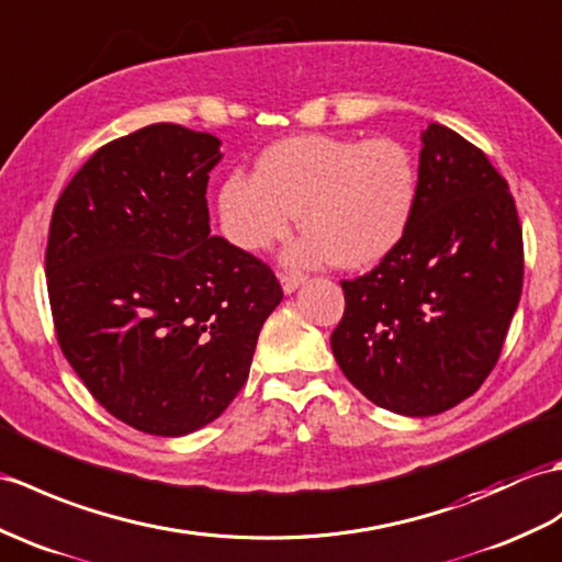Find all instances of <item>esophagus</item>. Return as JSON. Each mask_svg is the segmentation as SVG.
<instances>
[{
    "mask_svg": "<svg viewBox=\"0 0 562 562\" xmlns=\"http://www.w3.org/2000/svg\"><path fill=\"white\" fill-rule=\"evenodd\" d=\"M304 276L302 272H290V276H280V284H282V292L284 294H292V292H296L299 286L304 284Z\"/></svg>",
    "mask_w": 562,
    "mask_h": 562,
    "instance_id": "34e87169",
    "label": "esophagus"
}]
</instances>
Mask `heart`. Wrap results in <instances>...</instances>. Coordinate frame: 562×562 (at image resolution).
<instances>
[{"label":"heart","mask_w":562,"mask_h":562,"mask_svg":"<svg viewBox=\"0 0 562 562\" xmlns=\"http://www.w3.org/2000/svg\"><path fill=\"white\" fill-rule=\"evenodd\" d=\"M419 201V172L395 138L292 136L258 155L254 177L232 175L217 193L220 225L246 254L268 251L306 229L286 260L367 270L407 237Z\"/></svg>","instance_id":"heart-1"}]
</instances>
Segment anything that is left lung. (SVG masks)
<instances>
[{"instance_id":"obj_1","label":"left lung","mask_w":562,"mask_h":562,"mask_svg":"<svg viewBox=\"0 0 562 562\" xmlns=\"http://www.w3.org/2000/svg\"><path fill=\"white\" fill-rule=\"evenodd\" d=\"M525 251L507 181L458 132H422L407 237L369 276L342 282L330 347L378 407L434 416L474 395L519 304Z\"/></svg>"}]
</instances>
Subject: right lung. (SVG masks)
<instances>
[{"instance_id": "right-lung-1", "label": "right lung", "mask_w": 562, "mask_h": 562, "mask_svg": "<svg viewBox=\"0 0 562 562\" xmlns=\"http://www.w3.org/2000/svg\"><path fill=\"white\" fill-rule=\"evenodd\" d=\"M220 146L179 124L138 128L78 169L52 213L59 347L104 409L150 436L193 434L229 407L282 302L266 263L211 237Z\"/></svg>"}]
</instances>
